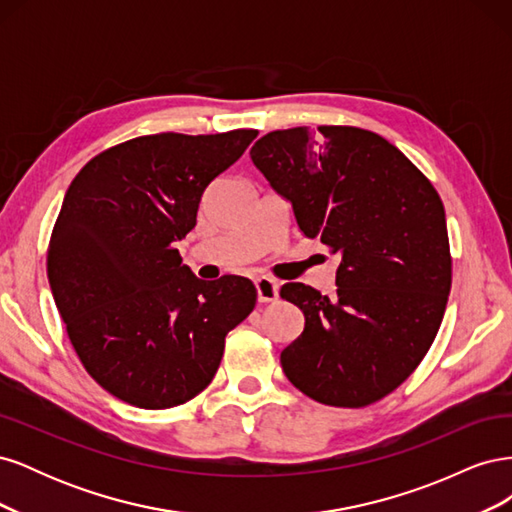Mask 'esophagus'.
I'll use <instances>...</instances> for the list:
<instances>
[{"label": "esophagus", "instance_id": "34e87169", "mask_svg": "<svg viewBox=\"0 0 512 512\" xmlns=\"http://www.w3.org/2000/svg\"><path fill=\"white\" fill-rule=\"evenodd\" d=\"M254 284H256V292H258V301L260 303H273V301H277V294H280V286H277V282L271 280V277H258Z\"/></svg>", "mask_w": 512, "mask_h": 512}]
</instances>
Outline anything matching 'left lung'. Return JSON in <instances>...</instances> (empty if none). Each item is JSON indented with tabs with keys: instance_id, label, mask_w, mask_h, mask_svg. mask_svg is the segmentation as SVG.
<instances>
[{
	"instance_id": "8db88e82",
	"label": "left lung",
	"mask_w": 512,
	"mask_h": 512,
	"mask_svg": "<svg viewBox=\"0 0 512 512\" xmlns=\"http://www.w3.org/2000/svg\"><path fill=\"white\" fill-rule=\"evenodd\" d=\"M250 156L303 235L342 258L331 299L282 286L305 316L280 356L284 374L318 404H374L408 380L440 329L453 277L442 200L404 153L363 128L275 130Z\"/></svg>"
}]
</instances>
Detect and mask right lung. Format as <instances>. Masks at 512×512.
<instances>
[{
    "label": "right lung",
    "mask_w": 512,
    "mask_h": 512,
    "mask_svg": "<svg viewBox=\"0 0 512 512\" xmlns=\"http://www.w3.org/2000/svg\"><path fill=\"white\" fill-rule=\"evenodd\" d=\"M256 136H138L98 153L70 183L46 273L87 374L130 406L175 408L205 391L228 331L252 314L247 277L198 280L175 243L196 226L207 185Z\"/></svg>",
    "instance_id": "obj_1"
}]
</instances>
